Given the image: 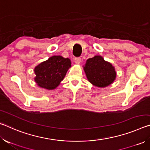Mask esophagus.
Returning <instances> with one entry per match:
<instances>
[{
    "label": "esophagus",
    "mask_w": 150,
    "mask_h": 150,
    "mask_svg": "<svg viewBox=\"0 0 150 150\" xmlns=\"http://www.w3.org/2000/svg\"><path fill=\"white\" fill-rule=\"evenodd\" d=\"M75 63L76 64H79L81 62V59L80 57H77V58H75Z\"/></svg>",
    "instance_id": "1"
}]
</instances>
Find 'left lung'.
Returning <instances> with one entry per match:
<instances>
[{"label":"left lung","instance_id":"obj_1","mask_svg":"<svg viewBox=\"0 0 150 150\" xmlns=\"http://www.w3.org/2000/svg\"><path fill=\"white\" fill-rule=\"evenodd\" d=\"M87 80L95 87L105 88L111 85L116 78L115 68L101 55H95L87 60L83 66Z\"/></svg>","mask_w":150,"mask_h":150}]
</instances>
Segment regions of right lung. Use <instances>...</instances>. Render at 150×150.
<instances>
[{
	"mask_svg": "<svg viewBox=\"0 0 150 150\" xmlns=\"http://www.w3.org/2000/svg\"><path fill=\"white\" fill-rule=\"evenodd\" d=\"M71 67L69 58L54 55L40 63L34 68V81L38 87L47 90H54L63 80L68 69Z\"/></svg>",
	"mask_w": 150,
	"mask_h": 150,
	"instance_id": "1",
	"label": "right lung"
}]
</instances>
